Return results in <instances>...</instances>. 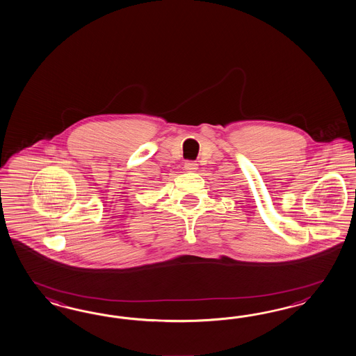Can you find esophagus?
<instances>
[{"label": "esophagus", "mask_w": 356, "mask_h": 356, "mask_svg": "<svg viewBox=\"0 0 356 356\" xmlns=\"http://www.w3.org/2000/svg\"><path fill=\"white\" fill-rule=\"evenodd\" d=\"M197 168H198V164L195 162L188 161V162L184 163V170H185L186 172H194Z\"/></svg>", "instance_id": "34e87169"}]
</instances>
